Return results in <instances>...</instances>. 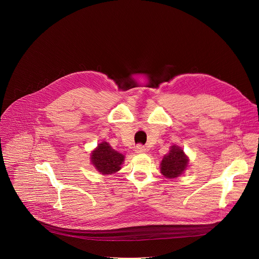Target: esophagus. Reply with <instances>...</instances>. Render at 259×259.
Instances as JSON below:
<instances>
[{
  "mask_svg": "<svg viewBox=\"0 0 259 259\" xmlns=\"http://www.w3.org/2000/svg\"><path fill=\"white\" fill-rule=\"evenodd\" d=\"M134 152H135V154H144V153H145L144 146H142L141 144H138V145L135 147Z\"/></svg>",
  "mask_w": 259,
  "mask_h": 259,
  "instance_id": "1",
  "label": "esophagus"
}]
</instances>
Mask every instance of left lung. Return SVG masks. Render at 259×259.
I'll return each mask as SVG.
<instances>
[{"label":"left lung","instance_id":"left-lung-1","mask_svg":"<svg viewBox=\"0 0 259 259\" xmlns=\"http://www.w3.org/2000/svg\"><path fill=\"white\" fill-rule=\"evenodd\" d=\"M190 164V159L183 152L180 146L173 144L170 147V151L164 156L160 169L162 175L168 179H174L180 176L187 170Z\"/></svg>","mask_w":259,"mask_h":259}]
</instances>
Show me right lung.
I'll return each mask as SVG.
<instances>
[{"label":"right lung","mask_w":259,"mask_h":259,"mask_svg":"<svg viewBox=\"0 0 259 259\" xmlns=\"http://www.w3.org/2000/svg\"><path fill=\"white\" fill-rule=\"evenodd\" d=\"M90 161L100 174L110 175L121 169L125 156L115 151L108 142L102 141L91 152Z\"/></svg>","instance_id":"add662e5"}]
</instances>
